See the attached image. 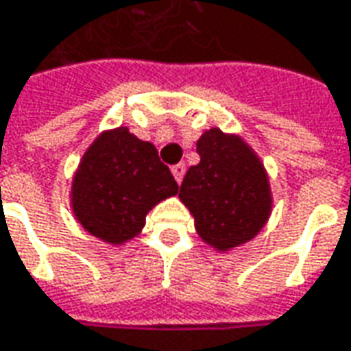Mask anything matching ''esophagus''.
I'll list each match as a JSON object with an SVG mask.
<instances>
[{
	"mask_svg": "<svg viewBox=\"0 0 351 351\" xmlns=\"http://www.w3.org/2000/svg\"><path fill=\"white\" fill-rule=\"evenodd\" d=\"M171 173H173V178L178 183L183 181V176H185V164H176L173 168H171Z\"/></svg>",
	"mask_w": 351,
	"mask_h": 351,
	"instance_id": "esophagus-1",
	"label": "esophagus"
}]
</instances>
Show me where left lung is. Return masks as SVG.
Listing matches in <instances>:
<instances>
[{"instance_id":"obj_1","label":"left lung","mask_w":351,"mask_h":351,"mask_svg":"<svg viewBox=\"0 0 351 351\" xmlns=\"http://www.w3.org/2000/svg\"><path fill=\"white\" fill-rule=\"evenodd\" d=\"M200 162L191 166L180 199L206 245L219 252L252 241L271 214L269 178L262 160L239 135L212 128L197 141Z\"/></svg>"}]
</instances>
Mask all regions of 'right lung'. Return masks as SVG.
I'll return each mask as SVG.
<instances>
[{
    "label": "right lung",
    "mask_w": 351,
    "mask_h": 351,
    "mask_svg": "<svg viewBox=\"0 0 351 351\" xmlns=\"http://www.w3.org/2000/svg\"><path fill=\"white\" fill-rule=\"evenodd\" d=\"M178 189L156 147L120 125L103 132L84 152L70 202L88 233L108 245H122L139 235L147 214Z\"/></svg>",
    "instance_id": "add662e5"
}]
</instances>
